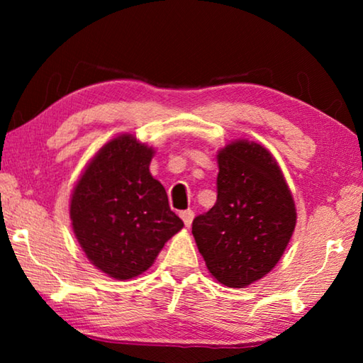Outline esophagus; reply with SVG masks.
Masks as SVG:
<instances>
[{
	"mask_svg": "<svg viewBox=\"0 0 363 363\" xmlns=\"http://www.w3.org/2000/svg\"><path fill=\"white\" fill-rule=\"evenodd\" d=\"M179 216L182 218V220H184V224H186L187 227L192 224V219H194V211L192 210H184V211H181L179 213Z\"/></svg>",
	"mask_w": 363,
	"mask_h": 363,
	"instance_id": "34e87169",
	"label": "esophagus"
}]
</instances>
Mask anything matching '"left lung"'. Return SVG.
Masks as SVG:
<instances>
[{"instance_id": "8db88e82", "label": "left lung", "mask_w": 363, "mask_h": 363, "mask_svg": "<svg viewBox=\"0 0 363 363\" xmlns=\"http://www.w3.org/2000/svg\"><path fill=\"white\" fill-rule=\"evenodd\" d=\"M218 200L192 223L196 247L219 284L243 288L284 255L296 225L294 201L275 158L256 143L219 152Z\"/></svg>"}]
</instances>
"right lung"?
Instances as JSON below:
<instances>
[{
    "instance_id": "add662e5",
    "label": "right lung",
    "mask_w": 363,
    "mask_h": 363,
    "mask_svg": "<svg viewBox=\"0 0 363 363\" xmlns=\"http://www.w3.org/2000/svg\"><path fill=\"white\" fill-rule=\"evenodd\" d=\"M152 157V147L123 134L97 152L73 189V232L88 259L116 280L149 269L184 225L150 174Z\"/></svg>"
}]
</instances>
